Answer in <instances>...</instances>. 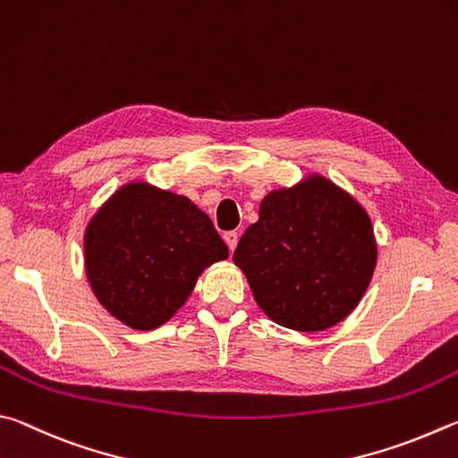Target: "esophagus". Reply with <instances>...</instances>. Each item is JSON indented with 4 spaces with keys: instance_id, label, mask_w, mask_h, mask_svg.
<instances>
[{
    "instance_id": "obj_1",
    "label": "esophagus",
    "mask_w": 458,
    "mask_h": 458,
    "mask_svg": "<svg viewBox=\"0 0 458 458\" xmlns=\"http://www.w3.org/2000/svg\"><path fill=\"white\" fill-rule=\"evenodd\" d=\"M223 239H225V243H227V247H229V251H235V247H237V242H239V235L235 233V231H227V233L223 235Z\"/></svg>"
}]
</instances>
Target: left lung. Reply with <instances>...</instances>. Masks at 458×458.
I'll use <instances>...</instances> for the list:
<instances>
[{"label":"left lung","mask_w":458,"mask_h":458,"mask_svg":"<svg viewBox=\"0 0 458 458\" xmlns=\"http://www.w3.org/2000/svg\"><path fill=\"white\" fill-rule=\"evenodd\" d=\"M376 259L370 215L319 173L269 191L233 253L263 314L303 334L330 330L358 308Z\"/></svg>","instance_id":"obj_1"}]
</instances>
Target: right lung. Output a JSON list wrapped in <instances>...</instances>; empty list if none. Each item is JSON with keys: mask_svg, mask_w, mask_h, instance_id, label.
Listing matches in <instances>:
<instances>
[{"mask_svg": "<svg viewBox=\"0 0 458 458\" xmlns=\"http://www.w3.org/2000/svg\"><path fill=\"white\" fill-rule=\"evenodd\" d=\"M229 258L208 215L189 197L128 181L84 229V269L100 306L132 330L166 324L199 276Z\"/></svg>", "mask_w": 458, "mask_h": 458, "instance_id": "add662e5", "label": "right lung"}]
</instances>
